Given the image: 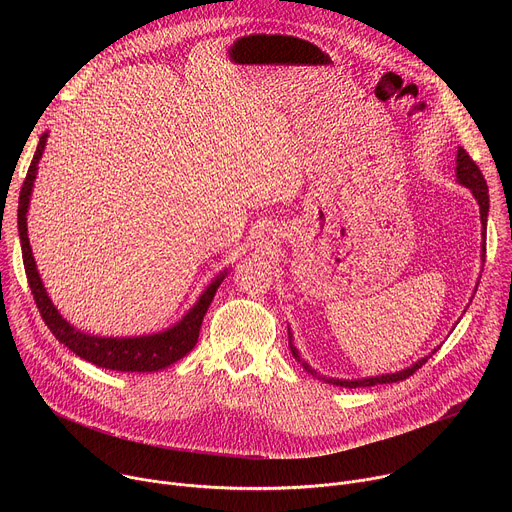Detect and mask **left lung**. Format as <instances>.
I'll use <instances>...</instances> for the list:
<instances>
[{"mask_svg":"<svg viewBox=\"0 0 512 512\" xmlns=\"http://www.w3.org/2000/svg\"><path fill=\"white\" fill-rule=\"evenodd\" d=\"M456 178H458V182H460L462 186L470 188L472 194H474V198L478 200V206H480V221H482V239H484V241H482V261H484V257H486V221H488V186H486V180H484L480 168L476 166V162L470 158V154H468L464 148L458 150V158H456ZM289 348H291V354H294V356L302 362V367H304L308 373H312L314 377L322 379V377L310 367L308 362H304V360L300 358L298 348L294 346V342H291V334H289ZM433 352H435V350H433ZM425 362H427V356L421 358V360H417V362L413 364V367H407L405 371L391 373V375H381V377L356 379V381H342V379H328V377H324V381H326V383H332V385H336V387H348V389H356V387H375V385H385V383H397V381L409 379L415 371H419V369L423 367Z\"/></svg>","mask_w":512,"mask_h":512,"instance_id":"left-lung-1","label":"left lung"}]
</instances>
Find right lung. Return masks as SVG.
<instances>
[{
  "mask_svg": "<svg viewBox=\"0 0 512 512\" xmlns=\"http://www.w3.org/2000/svg\"><path fill=\"white\" fill-rule=\"evenodd\" d=\"M48 133H42L40 143L36 148V154L32 158V164L28 168L26 180L22 184L20 192V204H18V233L22 243V259L24 269L28 275V283L32 289V296L36 302V308L44 320V324L50 328V332L56 336L60 344H64L70 352L77 356L97 364L101 369L109 371H121V373H156L160 369L170 367L176 360L184 358L198 342L200 326L204 320V314L216 294V287L223 283L227 271L218 275L198 298V302L190 308V312L172 328L148 334V336H133V338H105V336H91L75 326H70L54 308L50 302L44 283L40 279V273L36 269V261L32 255V247L28 241V227H26V214L30 204L32 186L36 180L38 162L42 158L44 145H46Z\"/></svg>",
  "mask_w": 512,
  "mask_h": 512,
  "instance_id": "1",
  "label": "right lung"
}]
</instances>
